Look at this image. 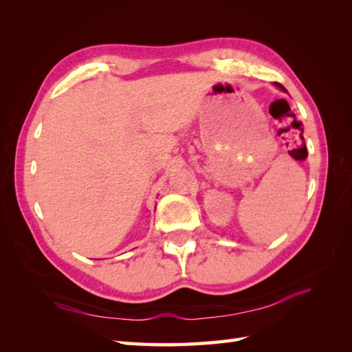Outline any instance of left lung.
<instances>
[{
  "mask_svg": "<svg viewBox=\"0 0 352 352\" xmlns=\"http://www.w3.org/2000/svg\"><path fill=\"white\" fill-rule=\"evenodd\" d=\"M276 86H278V87H280V89H283V91H286V89H284V87H283V86H281V85H280V83H276Z\"/></svg>",
  "mask_w": 352,
  "mask_h": 352,
  "instance_id": "1",
  "label": "left lung"
}]
</instances>
